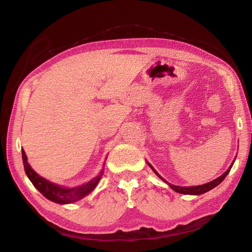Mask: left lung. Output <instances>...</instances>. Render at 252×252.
Returning a JSON list of instances; mask_svg holds the SVG:
<instances>
[{
	"mask_svg": "<svg viewBox=\"0 0 252 252\" xmlns=\"http://www.w3.org/2000/svg\"><path fill=\"white\" fill-rule=\"evenodd\" d=\"M233 163H234V161L232 162V164L230 165L229 168H228V169L226 170V172H224L222 175H220V177L217 178L216 180H213V181H211V182H209V183H206V184L199 185V186L181 187V186L172 185V184H170V183L167 182L166 180H164V179L161 177V175H159V174L156 171V169L154 168V167H152V166L147 162V164L149 165L150 168H151L152 170H154V172L158 175V177L159 179H161L162 181H164L165 183H167V184H168V185L170 186V188H172V189L174 190V191H177V192H179V193H183V194H191V195H199V194L207 192V191H209V190H211V189H213L215 187H217V186L220 184V183H222V182L224 181V179L226 178V175H227L228 173H229V171H230V169H231V167H232Z\"/></svg>",
	"mask_w": 252,
	"mask_h": 252,
	"instance_id": "left-lung-1",
	"label": "left lung"
}]
</instances>
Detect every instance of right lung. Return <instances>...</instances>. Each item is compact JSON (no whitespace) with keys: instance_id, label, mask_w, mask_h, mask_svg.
<instances>
[{"instance_id":"1","label":"right lung","mask_w":252,"mask_h":252,"mask_svg":"<svg viewBox=\"0 0 252 252\" xmlns=\"http://www.w3.org/2000/svg\"><path fill=\"white\" fill-rule=\"evenodd\" d=\"M22 158L23 164H24L26 175L30 180V182L32 183L33 186L39 190L46 199L58 204H70L83 199L84 196H86L95 188L98 181L101 180L104 171V169H102L100 174L96 175V177L91 181L85 183L84 185L73 188H64L62 186L53 184V183L47 181L46 179L40 177V175L37 174L28 164L24 149H22Z\"/></svg>"}]
</instances>
